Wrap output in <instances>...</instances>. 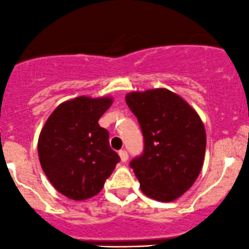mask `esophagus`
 <instances>
[{
	"mask_svg": "<svg viewBox=\"0 0 249 249\" xmlns=\"http://www.w3.org/2000/svg\"><path fill=\"white\" fill-rule=\"evenodd\" d=\"M119 155H120V157H121L122 162H125L128 160V152L125 151V150H120Z\"/></svg>",
	"mask_w": 249,
	"mask_h": 249,
	"instance_id": "esophagus-1",
	"label": "esophagus"
}]
</instances>
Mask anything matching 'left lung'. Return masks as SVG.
Instances as JSON below:
<instances>
[{
	"label": "left lung",
	"instance_id": "8db88e82",
	"mask_svg": "<svg viewBox=\"0 0 249 249\" xmlns=\"http://www.w3.org/2000/svg\"><path fill=\"white\" fill-rule=\"evenodd\" d=\"M125 103L144 135V151L129 163L140 189L154 200L174 201L202 169L205 125L183 98L166 88L130 92Z\"/></svg>",
	"mask_w": 249,
	"mask_h": 249
}]
</instances>
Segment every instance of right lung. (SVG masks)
<instances>
[{
    "mask_svg": "<svg viewBox=\"0 0 249 249\" xmlns=\"http://www.w3.org/2000/svg\"><path fill=\"white\" fill-rule=\"evenodd\" d=\"M112 98L77 97L52 112L38 137V159L52 185L75 201L93 197L120 162L98 121Z\"/></svg>",
    "mask_w": 249,
    "mask_h": 249,
    "instance_id": "right-lung-1",
    "label": "right lung"
}]
</instances>
